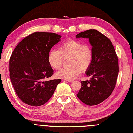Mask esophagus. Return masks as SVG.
<instances>
[{
    "label": "esophagus",
    "instance_id": "1",
    "mask_svg": "<svg viewBox=\"0 0 133 133\" xmlns=\"http://www.w3.org/2000/svg\"><path fill=\"white\" fill-rule=\"evenodd\" d=\"M64 80L65 81H68V82H73V80H72V79H65Z\"/></svg>",
    "mask_w": 133,
    "mask_h": 133
}]
</instances>
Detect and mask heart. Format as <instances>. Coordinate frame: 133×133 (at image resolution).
<instances>
[{
  "label": "heart",
  "instance_id": "b5f03b06",
  "mask_svg": "<svg viewBox=\"0 0 133 133\" xmlns=\"http://www.w3.org/2000/svg\"><path fill=\"white\" fill-rule=\"evenodd\" d=\"M93 50L90 45H83L78 41L70 39L62 44L59 49L51 50L48 55V62L54 69L61 67L65 58L70 57V66L63 68L56 74L57 77L72 79L85 72L91 65L93 61Z\"/></svg>",
  "mask_w": 133,
  "mask_h": 133
}]
</instances>
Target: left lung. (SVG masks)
Listing matches in <instances>:
<instances>
[{
    "mask_svg": "<svg viewBox=\"0 0 133 133\" xmlns=\"http://www.w3.org/2000/svg\"><path fill=\"white\" fill-rule=\"evenodd\" d=\"M76 38H88L93 50V61L85 74L89 80L81 81L82 87L77 94L87 105L99 104L109 97L116 83L118 59L111 41L96 30L80 32Z\"/></svg>",
    "mask_w": 133,
    "mask_h": 133,
    "instance_id": "left-lung-1",
    "label": "left lung"
}]
</instances>
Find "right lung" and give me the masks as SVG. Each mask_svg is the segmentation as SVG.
Instances as JSON below:
<instances>
[{
	"label": "right lung",
	"mask_w": 133,
	"mask_h": 133,
	"mask_svg": "<svg viewBox=\"0 0 133 133\" xmlns=\"http://www.w3.org/2000/svg\"><path fill=\"white\" fill-rule=\"evenodd\" d=\"M61 37L53 32H34L14 50L10 59V77L16 94L25 103L31 106L44 104L61 82L60 79L43 81L53 75L48 55Z\"/></svg>",
	"instance_id": "right-lung-1"
}]
</instances>
